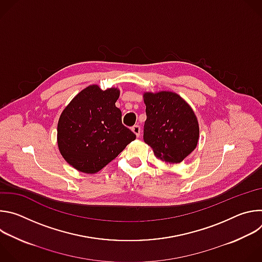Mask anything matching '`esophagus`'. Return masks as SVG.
Here are the masks:
<instances>
[{"label":"esophagus","instance_id":"esophagus-1","mask_svg":"<svg viewBox=\"0 0 262 262\" xmlns=\"http://www.w3.org/2000/svg\"><path fill=\"white\" fill-rule=\"evenodd\" d=\"M132 130H133V133H134L137 137H139V136H140V133H141V127H140L139 125H134V126L132 127Z\"/></svg>","mask_w":262,"mask_h":262}]
</instances>
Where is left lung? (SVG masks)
I'll list each match as a JSON object with an SVG mask.
<instances>
[{"mask_svg": "<svg viewBox=\"0 0 262 262\" xmlns=\"http://www.w3.org/2000/svg\"><path fill=\"white\" fill-rule=\"evenodd\" d=\"M144 142L167 166L181 163L197 146L199 123L191 105L171 91L144 92Z\"/></svg>", "mask_w": 262, "mask_h": 262, "instance_id": "1", "label": "left lung"}]
</instances>
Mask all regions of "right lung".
<instances>
[{
	"label": "right lung",
	"mask_w": 262,
	"mask_h": 262,
	"mask_svg": "<svg viewBox=\"0 0 262 262\" xmlns=\"http://www.w3.org/2000/svg\"><path fill=\"white\" fill-rule=\"evenodd\" d=\"M120 90H101L90 85L65 106L57 127V142L63 159L80 172L93 174L118 157L136 139L122 124L115 102Z\"/></svg>",
	"instance_id": "1"
}]
</instances>
